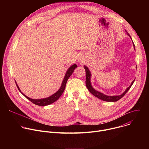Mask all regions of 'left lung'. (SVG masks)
<instances>
[{
    "mask_svg": "<svg viewBox=\"0 0 149 149\" xmlns=\"http://www.w3.org/2000/svg\"><path fill=\"white\" fill-rule=\"evenodd\" d=\"M127 35H128L130 38L131 36H130V35L127 33ZM132 39V38H131ZM133 46H134V48L135 49V45L134 44V43L133 42ZM84 68L85 69V70H86V87L87 88H88V90H89V91L93 94L94 95L95 97L98 98L99 99L101 100H103V101H108V102H115V101H117L118 100H119L120 99H121L125 94L128 91L130 88H131L132 86L133 85V84L134 83V80L133 81V82H132L130 86L127 88L125 91L121 95H114V96H109V95H106L97 90H95L91 86V72L89 70V69L88 68V67L87 66H84ZM137 68V67H136Z\"/></svg>",
    "mask_w": 149,
    "mask_h": 149,
    "instance_id": "1",
    "label": "left lung"
}]
</instances>
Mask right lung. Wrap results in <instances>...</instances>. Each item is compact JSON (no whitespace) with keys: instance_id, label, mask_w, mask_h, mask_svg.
<instances>
[{"instance_id":"right-lung-1","label":"right lung","mask_w":149,"mask_h":149,"mask_svg":"<svg viewBox=\"0 0 149 149\" xmlns=\"http://www.w3.org/2000/svg\"><path fill=\"white\" fill-rule=\"evenodd\" d=\"M77 67V65L75 64H74L72 65H71L69 68L68 70H67L66 74H65V75L64 77V78H63V81H62V84H61V86L60 87V88L59 89V90L58 91H56L55 94H54L53 95H51L50 97H48V98H43V99H36V100H35V99H32L31 98H29L28 97L26 96L25 94H24L22 92H21L20 90L19 89L17 84H16V81H15V83H16V86L19 90V91L22 93L27 99H28L29 101H31L32 102H33V104H35V105H39V106H45V105H49L54 102H55L57 100H58V98L61 97V95L62 94L63 92L65 90V86H66V84H67V82L68 79V78H70V77L72 75V74L73 73L74 70Z\"/></svg>"}]
</instances>
